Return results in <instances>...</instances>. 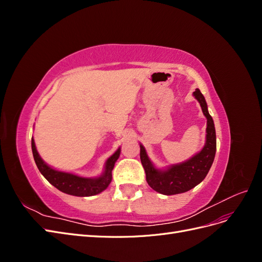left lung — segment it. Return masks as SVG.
<instances>
[{
    "label": "left lung",
    "mask_w": 262,
    "mask_h": 262,
    "mask_svg": "<svg viewBox=\"0 0 262 262\" xmlns=\"http://www.w3.org/2000/svg\"><path fill=\"white\" fill-rule=\"evenodd\" d=\"M193 96L199 101L202 113L207 118L205 144L200 152H198L185 162L173 164L167 166L164 169H160L149 160L145 147L140 143V158L145 170L147 184L155 191L165 195L184 193L199 185L208 175L214 157H215V126H214L213 119L209 114L207 101H205V98L199 89L193 92Z\"/></svg>",
    "instance_id": "left-lung-1"
}]
</instances>
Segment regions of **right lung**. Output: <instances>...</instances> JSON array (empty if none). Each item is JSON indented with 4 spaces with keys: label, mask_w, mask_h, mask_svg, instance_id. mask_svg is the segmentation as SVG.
Listing matches in <instances>:
<instances>
[{
    "label": "right lung",
    "mask_w": 262,
    "mask_h": 262,
    "mask_svg": "<svg viewBox=\"0 0 262 262\" xmlns=\"http://www.w3.org/2000/svg\"><path fill=\"white\" fill-rule=\"evenodd\" d=\"M31 149L34 160L41 175L60 191L76 196H91L104 191L113 179V169L115 163L120 156L121 148L119 147L105 163L104 171L98 177H81L72 172L57 170L47 164L39 155L36 148L35 140L31 139Z\"/></svg>",
    "instance_id": "obj_1"
}]
</instances>
